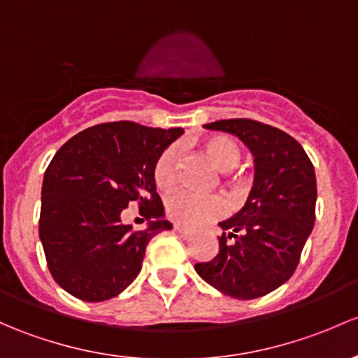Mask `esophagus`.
<instances>
[{"instance_id":"esophagus-1","label":"esophagus","mask_w":358,"mask_h":358,"mask_svg":"<svg viewBox=\"0 0 358 358\" xmlns=\"http://www.w3.org/2000/svg\"><path fill=\"white\" fill-rule=\"evenodd\" d=\"M173 229H175L176 233H180V235H183V236H189V235H192V229L180 227V224H175V227H173Z\"/></svg>"}]
</instances>
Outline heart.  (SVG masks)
<instances>
[{"mask_svg": "<svg viewBox=\"0 0 358 358\" xmlns=\"http://www.w3.org/2000/svg\"><path fill=\"white\" fill-rule=\"evenodd\" d=\"M201 148L210 163L221 171H229L238 164L242 150L240 145L228 135H209L201 142ZM178 148L169 145L157 156L152 168V178L157 189L168 190L176 182V164H178ZM228 185L231 192L240 194L245 189L242 176H229ZM227 204L220 195H199L187 190H178L168 195L164 202L169 220L187 228H197L223 216Z\"/></svg>", "mask_w": 358, "mask_h": 358, "instance_id": "obj_1", "label": "heart"}]
</instances>
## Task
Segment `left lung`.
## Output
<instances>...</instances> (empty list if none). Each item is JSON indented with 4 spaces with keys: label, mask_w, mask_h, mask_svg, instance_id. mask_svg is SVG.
<instances>
[{
    "label": "left lung",
    "mask_w": 358,
    "mask_h": 358,
    "mask_svg": "<svg viewBox=\"0 0 358 358\" xmlns=\"http://www.w3.org/2000/svg\"><path fill=\"white\" fill-rule=\"evenodd\" d=\"M204 127L243 141L254 154L255 178L245 206L220 223L217 255L195 264V271L224 295L259 299L288 281L299 266L315 221L314 166L302 145L276 127L250 118Z\"/></svg>",
    "instance_id": "8db88e82"
}]
</instances>
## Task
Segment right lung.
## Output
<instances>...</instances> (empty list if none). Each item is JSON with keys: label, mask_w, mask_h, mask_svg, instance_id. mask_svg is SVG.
Listing matches in <instances>:
<instances>
[{"label": "right lung", "mask_w": 358, "mask_h": 358, "mask_svg": "<svg viewBox=\"0 0 358 358\" xmlns=\"http://www.w3.org/2000/svg\"><path fill=\"white\" fill-rule=\"evenodd\" d=\"M182 134L101 123L55 154L44 173L39 236L51 276L75 299L103 302L122 293L141 273L149 240L173 228L163 220L152 168ZM131 201L150 221L142 232L121 221Z\"/></svg>", "instance_id": "right-lung-1"}]
</instances>
